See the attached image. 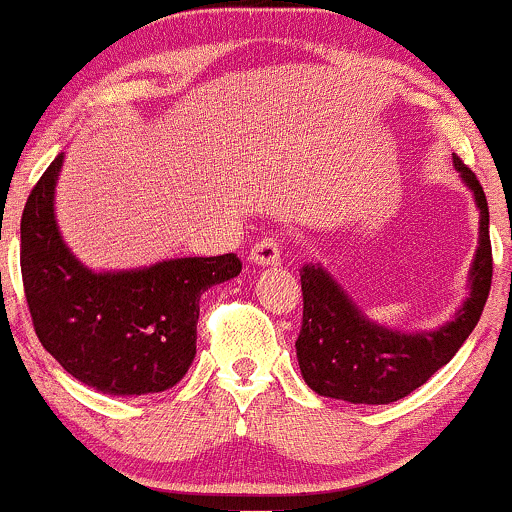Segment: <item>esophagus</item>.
<instances>
[{"label":"esophagus","instance_id":"1","mask_svg":"<svg viewBox=\"0 0 512 512\" xmlns=\"http://www.w3.org/2000/svg\"><path fill=\"white\" fill-rule=\"evenodd\" d=\"M250 260L257 267H274L281 262V243L276 238H262L252 245Z\"/></svg>","mask_w":512,"mask_h":512}]
</instances>
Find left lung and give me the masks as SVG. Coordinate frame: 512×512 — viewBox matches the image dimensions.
<instances>
[{"mask_svg": "<svg viewBox=\"0 0 512 512\" xmlns=\"http://www.w3.org/2000/svg\"><path fill=\"white\" fill-rule=\"evenodd\" d=\"M452 166L479 209V245L469 267L467 298L436 330L399 332L363 313L322 264H303V325L296 356L305 385L320 397L351 404H390L440 370L477 327L491 289L489 204L477 175L457 156Z\"/></svg>", "mask_w": 512, "mask_h": 512, "instance_id": "8db88e82", "label": "left lung"}]
</instances>
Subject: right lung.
<instances>
[{
	"instance_id": "add662e5",
	"label": "right lung",
	"mask_w": 512,
	"mask_h": 512,
	"mask_svg": "<svg viewBox=\"0 0 512 512\" xmlns=\"http://www.w3.org/2000/svg\"><path fill=\"white\" fill-rule=\"evenodd\" d=\"M62 163V154L50 163L21 216V274L35 334L69 375L103 395L168 390L195 361L199 298L238 276L243 262L228 252L117 272L86 267L57 226Z\"/></svg>"
}]
</instances>
